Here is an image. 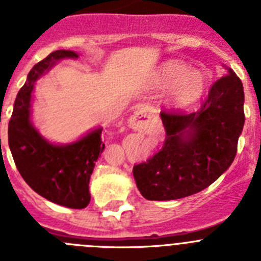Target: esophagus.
Returning a JSON list of instances; mask_svg holds the SVG:
<instances>
[{"label": "esophagus", "instance_id": "esophagus-1", "mask_svg": "<svg viewBox=\"0 0 261 261\" xmlns=\"http://www.w3.org/2000/svg\"><path fill=\"white\" fill-rule=\"evenodd\" d=\"M155 120L154 112L150 107L147 106H138L137 110L135 111V114L129 119V126L133 129H142L146 125Z\"/></svg>", "mask_w": 261, "mask_h": 261}]
</instances>
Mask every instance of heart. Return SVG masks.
<instances>
[{"label": "heart", "mask_w": 261, "mask_h": 261, "mask_svg": "<svg viewBox=\"0 0 261 261\" xmlns=\"http://www.w3.org/2000/svg\"><path fill=\"white\" fill-rule=\"evenodd\" d=\"M208 78L201 70L191 68L179 60H170L159 66L154 86L166 93V106L171 110H184L202 96Z\"/></svg>", "instance_id": "1"}]
</instances>
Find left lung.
<instances>
[{
	"label": "left lung",
	"instance_id": "1",
	"mask_svg": "<svg viewBox=\"0 0 261 261\" xmlns=\"http://www.w3.org/2000/svg\"><path fill=\"white\" fill-rule=\"evenodd\" d=\"M226 70L199 111L161 112L166 129L163 147L133 167L145 199L166 201L195 195L231 166L244 125V93L242 81L230 68Z\"/></svg>",
	"mask_w": 261,
	"mask_h": 261
}]
</instances>
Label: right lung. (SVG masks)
<instances>
[{"label":"right lung","mask_w":261,"mask_h":261,"mask_svg":"<svg viewBox=\"0 0 261 261\" xmlns=\"http://www.w3.org/2000/svg\"><path fill=\"white\" fill-rule=\"evenodd\" d=\"M64 59H78V53L55 50L30 70L14 102L9 121V147L19 174L38 195L66 208L84 209L91 199L90 176L105 150L103 128L98 126L69 144H55L41 136L31 121L36 81Z\"/></svg>","instance_id":"add662e5"}]
</instances>
